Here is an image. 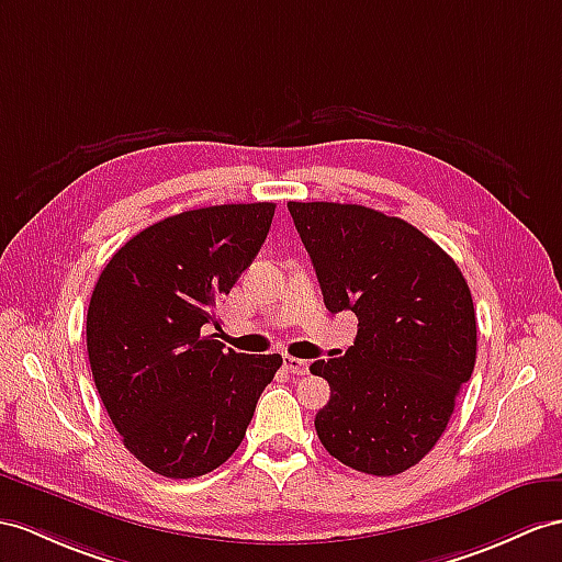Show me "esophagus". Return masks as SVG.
<instances>
[{
	"instance_id": "obj_1",
	"label": "esophagus",
	"mask_w": 562,
	"mask_h": 562,
	"mask_svg": "<svg viewBox=\"0 0 562 562\" xmlns=\"http://www.w3.org/2000/svg\"><path fill=\"white\" fill-rule=\"evenodd\" d=\"M283 367L289 369L291 374H297V376H303V374H307V369H310V362H305V360H300V358H285L283 360Z\"/></svg>"
}]
</instances>
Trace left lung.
Segmentation results:
<instances>
[{
  "label": "left lung",
  "instance_id": "8db88e82",
  "mask_svg": "<svg viewBox=\"0 0 562 562\" xmlns=\"http://www.w3.org/2000/svg\"><path fill=\"white\" fill-rule=\"evenodd\" d=\"M328 312L350 310L346 355L312 362L331 398L319 441L348 468L401 474L429 453L476 360L470 285L439 245L398 216L362 204L289 202Z\"/></svg>",
  "mask_w": 562,
  "mask_h": 562
}]
</instances>
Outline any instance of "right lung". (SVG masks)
I'll use <instances>...</instances> for the list:
<instances>
[{
  "label": "right lung",
  "mask_w": 562,
  "mask_h": 562,
  "mask_svg": "<svg viewBox=\"0 0 562 562\" xmlns=\"http://www.w3.org/2000/svg\"><path fill=\"white\" fill-rule=\"evenodd\" d=\"M273 210L214 204L161 218L94 283L86 326L94 386L123 446L161 476H202L234 456L283 362L204 336L262 248Z\"/></svg>",
  "instance_id": "right-lung-1"
}]
</instances>
